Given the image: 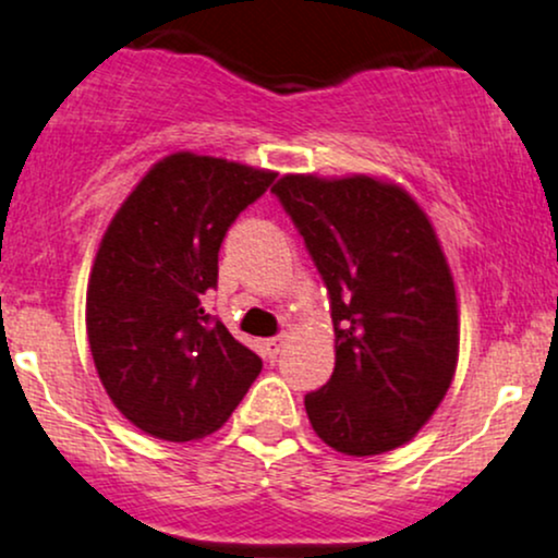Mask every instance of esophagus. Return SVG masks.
<instances>
[{"label": "esophagus", "mask_w": 558, "mask_h": 558, "mask_svg": "<svg viewBox=\"0 0 558 558\" xmlns=\"http://www.w3.org/2000/svg\"><path fill=\"white\" fill-rule=\"evenodd\" d=\"M280 349H283V336H275V338H267L265 341V354L275 360V356L280 354Z\"/></svg>", "instance_id": "esophagus-1"}]
</instances>
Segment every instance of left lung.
I'll return each instance as SVG.
<instances>
[{"label": "left lung", "instance_id": "8db88e82", "mask_svg": "<svg viewBox=\"0 0 558 558\" xmlns=\"http://www.w3.org/2000/svg\"><path fill=\"white\" fill-rule=\"evenodd\" d=\"M328 288L336 367L304 396L312 427L349 457L403 446L451 386L459 315L435 230L375 178L286 175L272 185Z\"/></svg>", "mask_w": 558, "mask_h": 558}]
</instances>
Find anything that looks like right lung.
Returning a JSON list of instances; mask_svg holds the SVG:
<instances>
[{"instance_id":"add662e5","label":"right lung","mask_w":558,"mask_h":558,"mask_svg":"<svg viewBox=\"0 0 558 558\" xmlns=\"http://www.w3.org/2000/svg\"><path fill=\"white\" fill-rule=\"evenodd\" d=\"M272 181L178 151L112 217L88 280L86 330L101 386L144 433L175 444L215 433L262 373L204 299L228 228Z\"/></svg>"}]
</instances>
